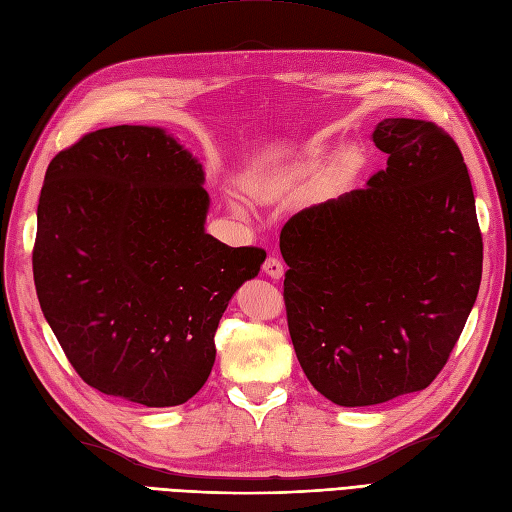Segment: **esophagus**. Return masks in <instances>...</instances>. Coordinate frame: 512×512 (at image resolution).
<instances>
[{"instance_id": "esophagus-1", "label": "esophagus", "mask_w": 512, "mask_h": 512, "mask_svg": "<svg viewBox=\"0 0 512 512\" xmlns=\"http://www.w3.org/2000/svg\"><path fill=\"white\" fill-rule=\"evenodd\" d=\"M263 271L267 273V276H269L271 280H280V278L284 276V267H282V263H280V260H278L276 256H269V258L265 260Z\"/></svg>"}]
</instances>
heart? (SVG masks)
I'll return each mask as SVG.
<instances>
[{
  "label": "heart",
  "mask_w": 512,
  "mask_h": 512,
  "mask_svg": "<svg viewBox=\"0 0 512 512\" xmlns=\"http://www.w3.org/2000/svg\"><path fill=\"white\" fill-rule=\"evenodd\" d=\"M330 160L332 149L313 147L302 158L291 162V165H284L273 171L247 173L243 178V189L249 197L258 199V202H276V199L308 189H313V193L319 197H326L343 189L347 180L363 165V156H360L356 147H345L327 172L325 169L328 168ZM323 170L327 173L324 174ZM321 172L323 177L320 176ZM230 208L236 215L243 213V208L236 202H230Z\"/></svg>",
  "instance_id": "heart-1"
}]
</instances>
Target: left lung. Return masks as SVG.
<instances>
[{"instance_id":"left-lung-1","label":"left lung","mask_w":512,"mask_h":512,"mask_svg":"<svg viewBox=\"0 0 512 512\" xmlns=\"http://www.w3.org/2000/svg\"><path fill=\"white\" fill-rule=\"evenodd\" d=\"M386 169L304 208L280 234L284 304L299 365L356 408L439 376L476 304L482 234L458 145L432 121L384 119Z\"/></svg>"}]
</instances>
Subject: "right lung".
<instances>
[{"mask_svg": "<svg viewBox=\"0 0 512 512\" xmlns=\"http://www.w3.org/2000/svg\"><path fill=\"white\" fill-rule=\"evenodd\" d=\"M199 160L162 128L115 126L49 162L32 254L41 310L80 378L178 406L215 365V332L265 252L206 234Z\"/></svg>", "mask_w": 512, "mask_h": 512, "instance_id": "add662e5", "label": "right lung"}]
</instances>
